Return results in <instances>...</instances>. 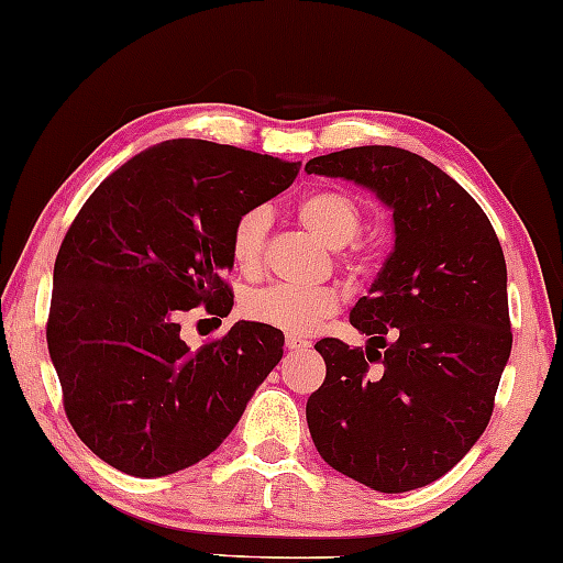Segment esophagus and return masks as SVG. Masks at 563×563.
Returning a JSON list of instances; mask_svg holds the SVG:
<instances>
[{"label": "esophagus", "instance_id": "obj_1", "mask_svg": "<svg viewBox=\"0 0 563 563\" xmlns=\"http://www.w3.org/2000/svg\"><path fill=\"white\" fill-rule=\"evenodd\" d=\"M310 341L299 339V335H287V349L289 352H302V349H308Z\"/></svg>", "mask_w": 563, "mask_h": 563}]
</instances>
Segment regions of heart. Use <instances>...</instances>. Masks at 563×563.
<instances>
[{"instance_id":"heart-1","label":"heart","mask_w":563,"mask_h":563,"mask_svg":"<svg viewBox=\"0 0 563 563\" xmlns=\"http://www.w3.org/2000/svg\"><path fill=\"white\" fill-rule=\"evenodd\" d=\"M299 222L328 247L352 245L362 232V209L352 196L335 188L308 194L297 207ZM272 217L266 209L255 207L235 219L230 232V255L238 272L255 274L266 251V235ZM339 310V295L328 287H291L274 284L245 297L243 312L253 323L276 328L289 335H308Z\"/></svg>"}]
</instances>
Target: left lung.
I'll return each mask as SVG.
<instances>
[{"instance_id":"left-lung-1","label":"left lung","mask_w":563,"mask_h":563,"mask_svg":"<svg viewBox=\"0 0 563 563\" xmlns=\"http://www.w3.org/2000/svg\"><path fill=\"white\" fill-rule=\"evenodd\" d=\"M305 170L367 188L393 211L396 235L349 312L367 346L316 344L325 379L305 408L312 442L331 468L375 492L421 488L484 434L512 352L499 238L463 186L408 150H341Z\"/></svg>"}]
</instances>
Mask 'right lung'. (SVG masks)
Masks as SVG:
<instances>
[{
  "label": "right lung",
  "mask_w": 563,
  "mask_h": 563,
  "mask_svg": "<svg viewBox=\"0 0 563 563\" xmlns=\"http://www.w3.org/2000/svg\"><path fill=\"white\" fill-rule=\"evenodd\" d=\"M297 163L170 139L85 201L58 247L48 354L79 440L115 471L170 476L224 442L284 354V333L238 320L196 349L180 316H230V232L289 188Z\"/></svg>",
  "instance_id": "right-lung-1"
}]
</instances>
